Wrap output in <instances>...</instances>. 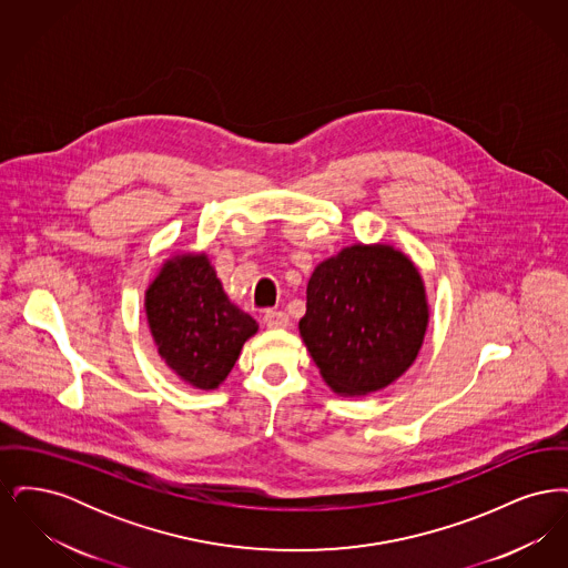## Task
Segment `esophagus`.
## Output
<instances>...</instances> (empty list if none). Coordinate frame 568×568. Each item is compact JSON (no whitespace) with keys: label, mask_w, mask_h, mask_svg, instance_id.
Listing matches in <instances>:
<instances>
[{"label":"esophagus","mask_w":568,"mask_h":568,"mask_svg":"<svg viewBox=\"0 0 568 568\" xmlns=\"http://www.w3.org/2000/svg\"><path fill=\"white\" fill-rule=\"evenodd\" d=\"M264 324L268 325L271 329H283L290 325V317L285 311H266L264 313Z\"/></svg>","instance_id":"esophagus-1"}]
</instances>
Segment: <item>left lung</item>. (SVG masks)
Listing matches in <instances>:
<instances>
[{"instance_id":"obj_1","label":"left lung","mask_w":568,"mask_h":568,"mask_svg":"<svg viewBox=\"0 0 568 568\" xmlns=\"http://www.w3.org/2000/svg\"><path fill=\"white\" fill-rule=\"evenodd\" d=\"M426 325L424 281L413 262L392 246L355 244L313 272L300 334L325 383L362 396L405 373Z\"/></svg>"}]
</instances>
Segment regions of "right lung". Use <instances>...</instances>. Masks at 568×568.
<instances>
[{
    "mask_svg": "<svg viewBox=\"0 0 568 568\" xmlns=\"http://www.w3.org/2000/svg\"><path fill=\"white\" fill-rule=\"evenodd\" d=\"M146 317L165 364L200 389L227 377L244 341L257 332L255 320L227 300L204 255L163 266L146 292Z\"/></svg>",
    "mask_w": 568,
    "mask_h": 568,
    "instance_id": "1",
    "label": "right lung"
}]
</instances>
